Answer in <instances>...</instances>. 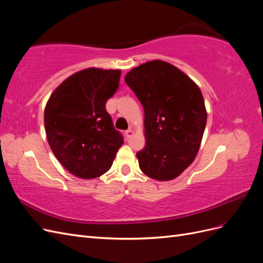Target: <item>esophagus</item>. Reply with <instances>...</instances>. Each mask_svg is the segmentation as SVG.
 <instances>
[{"instance_id":"obj_1","label":"esophagus","mask_w":263,"mask_h":263,"mask_svg":"<svg viewBox=\"0 0 263 263\" xmlns=\"http://www.w3.org/2000/svg\"><path fill=\"white\" fill-rule=\"evenodd\" d=\"M134 135V130L133 129H128V130H126L125 132V136H126V138H130L132 136Z\"/></svg>"}]
</instances>
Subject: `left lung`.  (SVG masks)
I'll use <instances>...</instances> for the list:
<instances>
[{
    "label": "left lung",
    "instance_id": "1",
    "mask_svg": "<svg viewBox=\"0 0 263 263\" xmlns=\"http://www.w3.org/2000/svg\"><path fill=\"white\" fill-rule=\"evenodd\" d=\"M125 82L145 109L146 145L139 168L158 181L176 179L193 162L208 119L202 92L180 69L161 60L130 70Z\"/></svg>",
    "mask_w": 263,
    "mask_h": 263
}]
</instances>
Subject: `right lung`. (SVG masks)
I'll return each instance as SVG.
<instances>
[{"label": "right lung", "instance_id": "add662e5", "mask_svg": "<svg viewBox=\"0 0 263 263\" xmlns=\"http://www.w3.org/2000/svg\"><path fill=\"white\" fill-rule=\"evenodd\" d=\"M119 78L121 70L87 68L66 79L47 102V140L59 162L78 178L101 177L124 144L105 108Z\"/></svg>", "mask_w": 263, "mask_h": 263}]
</instances>
